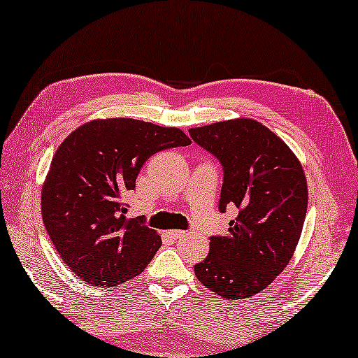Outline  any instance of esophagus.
Masks as SVG:
<instances>
[{
	"label": "esophagus",
	"instance_id": "1",
	"mask_svg": "<svg viewBox=\"0 0 358 358\" xmlns=\"http://www.w3.org/2000/svg\"><path fill=\"white\" fill-rule=\"evenodd\" d=\"M166 236L176 241V239L185 236V231H180V229H169V231H166Z\"/></svg>",
	"mask_w": 358,
	"mask_h": 358
}]
</instances>
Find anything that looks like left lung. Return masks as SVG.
Instances as JSON below:
<instances>
[{"label":"left lung","instance_id":"left-lung-1","mask_svg":"<svg viewBox=\"0 0 358 358\" xmlns=\"http://www.w3.org/2000/svg\"><path fill=\"white\" fill-rule=\"evenodd\" d=\"M223 168L218 210H234L227 236H210V252L194 272L228 300L262 292L295 252L308 207L303 168L278 136L251 119L189 130Z\"/></svg>","mask_w":358,"mask_h":358}]
</instances>
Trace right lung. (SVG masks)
I'll list each match as a JSON object with an SVG mask.
<instances>
[{"instance_id": "1", "label": "right lung", "mask_w": 358, "mask_h": 358, "mask_svg": "<svg viewBox=\"0 0 358 358\" xmlns=\"http://www.w3.org/2000/svg\"><path fill=\"white\" fill-rule=\"evenodd\" d=\"M187 145L182 130L119 117L87 122L58 146L42 187V218L83 282L117 287L148 266L161 236L141 217L125 218L124 199L150 156Z\"/></svg>"}]
</instances>
